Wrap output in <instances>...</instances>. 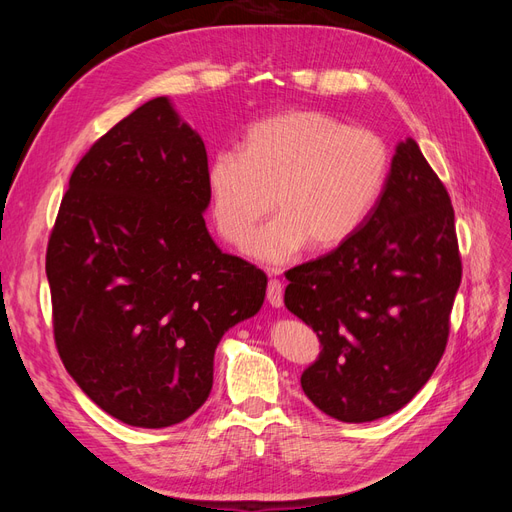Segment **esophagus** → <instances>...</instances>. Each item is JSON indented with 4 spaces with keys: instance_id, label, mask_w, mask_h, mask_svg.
Masks as SVG:
<instances>
[{
    "instance_id": "1",
    "label": "esophagus",
    "mask_w": 512,
    "mask_h": 512,
    "mask_svg": "<svg viewBox=\"0 0 512 512\" xmlns=\"http://www.w3.org/2000/svg\"><path fill=\"white\" fill-rule=\"evenodd\" d=\"M267 301L273 307L284 305V284L280 280H275V277H271L267 284Z\"/></svg>"
}]
</instances>
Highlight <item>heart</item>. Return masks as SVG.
<instances>
[{
	"label": "heart",
	"instance_id": "b5f03b06",
	"mask_svg": "<svg viewBox=\"0 0 512 512\" xmlns=\"http://www.w3.org/2000/svg\"><path fill=\"white\" fill-rule=\"evenodd\" d=\"M389 173L391 149L374 130L320 111L271 115L243 132L239 151L209 160L215 228L243 245L273 205L275 218L250 243L254 258L284 265L307 243L327 252L365 224Z\"/></svg>",
	"mask_w": 512,
	"mask_h": 512
}]
</instances>
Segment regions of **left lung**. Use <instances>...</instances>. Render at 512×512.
Listing matches in <instances>:
<instances>
[{"mask_svg":"<svg viewBox=\"0 0 512 512\" xmlns=\"http://www.w3.org/2000/svg\"><path fill=\"white\" fill-rule=\"evenodd\" d=\"M286 280V307L320 339L301 374L316 408L367 423L423 389L451 333L461 254L451 196L412 138L365 224Z\"/></svg>","mask_w":512,"mask_h":512,"instance_id":"left-lung-1","label":"left lung"}]
</instances>
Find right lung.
I'll return each instance as SVG.
<instances>
[{"label":"right lung","instance_id":"right-lung-1","mask_svg":"<svg viewBox=\"0 0 512 512\" xmlns=\"http://www.w3.org/2000/svg\"><path fill=\"white\" fill-rule=\"evenodd\" d=\"M207 166L203 138L149 100L74 166L46 245L61 363L132 427L203 406L222 335L265 301L267 275L209 237Z\"/></svg>","mask_w":512,"mask_h":512}]
</instances>
